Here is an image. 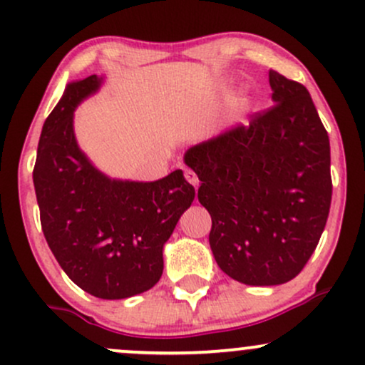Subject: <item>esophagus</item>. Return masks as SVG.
Segmentation results:
<instances>
[{"label": "esophagus", "mask_w": 365, "mask_h": 365, "mask_svg": "<svg viewBox=\"0 0 365 365\" xmlns=\"http://www.w3.org/2000/svg\"><path fill=\"white\" fill-rule=\"evenodd\" d=\"M183 173H185V178H187V182L190 183L192 187H199V178H197V175L194 173V171L192 170H188V168H185L183 170Z\"/></svg>", "instance_id": "34e87169"}]
</instances>
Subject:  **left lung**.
<instances>
[{"instance_id": "obj_1", "label": "left lung", "mask_w": 365, "mask_h": 365, "mask_svg": "<svg viewBox=\"0 0 365 365\" xmlns=\"http://www.w3.org/2000/svg\"><path fill=\"white\" fill-rule=\"evenodd\" d=\"M274 106L250 123L194 145L183 161L212 220L221 271L250 287L295 278L322 235L331 206L329 137L302 83L269 70Z\"/></svg>"}]
</instances>
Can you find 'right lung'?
I'll list each match as a JSON object with an SVG mask.
<instances>
[{"label": "right lung", "mask_w": 365, "mask_h": 365, "mask_svg": "<svg viewBox=\"0 0 365 365\" xmlns=\"http://www.w3.org/2000/svg\"><path fill=\"white\" fill-rule=\"evenodd\" d=\"M91 75L66 86L41 132L34 187L41 226L61 269L83 292L120 300L148 292L163 274V247L195 188L182 170L156 182L110 178L78 148L73 111L99 91Z\"/></svg>", "instance_id": "right-lung-1"}]
</instances>
